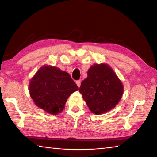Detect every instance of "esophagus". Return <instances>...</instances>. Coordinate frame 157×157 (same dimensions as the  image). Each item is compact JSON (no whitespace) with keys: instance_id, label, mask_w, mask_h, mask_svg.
Listing matches in <instances>:
<instances>
[{"instance_id":"esophagus-1","label":"esophagus","mask_w":157,"mask_h":157,"mask_svg":"<svg viewBox=\"0 0 157 157\" xmlns=\"http://www.w3.org/2000/svg\"><path fill=\"white\" fill-rule=\"evenodd\" d=\"M76 84H77V86H78V87L79 88V87H80V86H81V82L80 81H76Z\"/></svg>"}]
</instances>
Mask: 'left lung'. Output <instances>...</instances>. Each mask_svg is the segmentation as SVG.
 I'll list each match as a JSON object with an SVG mask.
<instances>
[{
    "label": "left lung",
    "instance_id": "obj_1",
    "mask_svg": "<svg viewBox=\"0 0 157 157\" xmlns=\"http://www.w3.org/2000/svg\"><path fill=\"white\" fill-rule=\"evenodd\" d=\"M79 92L88 108L95 115L111 111L119 102L123 85L108 64H94L88 71V77L81 83Z\"/></svg>",
    "mask_w": 157,
    "mask_h": 157
}]
</instances>
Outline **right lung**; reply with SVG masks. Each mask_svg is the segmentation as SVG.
<instances>
[{
	"label": "right lung",
	"mask_w": 157,
	"mask_h": 157,
	"mask_svg": "<svg viewBox=\"0 0 157 157\" xmlns=\"http://www.w3.org/2000/svg\"><path fill=\"white\" fill-rule=\"evenodd\" d=\"M79 88L68 73L55 66L44 65L29 83V92L34 104L51 115L65 109L69 96Z\"/></svg>",
	"instance_id": "obj_1"
}]
</instances>
